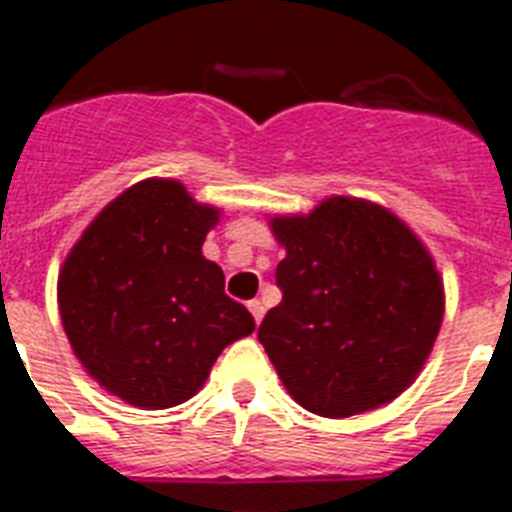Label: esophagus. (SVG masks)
Returning a JSON list of instances; mask_svg holds the SVG:
<instances>
[{"instance_id":"obj_1","label":"esophagus","mask_w":512,"mask_h":512,"mask_svg":"<svg viewBox=\"0 0 512 512\" xmlns=\"http://www.w3.org/2000/svg\"><path fill=\"white\" fill-rule=\"evenodd\" d=\"M249 313H252V318H255V323H260L263 321V315H265V305L263 302H260V299H252V302H249Z\"/></svg>"}]
</instances>
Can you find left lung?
<instances>
[{
	"label": "left lung",
	"mask_w": 512,
	"mask_h": 512,
	"mask_svg": "<svg viewBox=\"0 0 512 512\" xmlns=\"http://www.w3.org/2000/svg\"><path fill=\"white\" fill-rule=\"evenodd\" d=\"M286 257L281 302L257 328L286 392L323 418L400 397L421 373L444 315L429 249L386 207L328 197L310 215H276Z\"/></svg>",
	"instance_id": "left-lung-1"
}]
</instances>
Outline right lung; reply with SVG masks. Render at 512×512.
<instances>
[{"mask_svg":"<svg viewBox=\"0 0 512 512\" xmlns=\"http://www.w3.org/2000/svg\"><path fill=\"white\" fill-rule=\"evenodd\" d=\"M220 210L147 178L91 220L57 278L68 342L91 378L144 410L186 402L228 344L255 331L202 255Z\"/></svg>","mask_w":512,"mask_h":512,"instance_id":"obj_1","label":"right lung"}]
</instances>
